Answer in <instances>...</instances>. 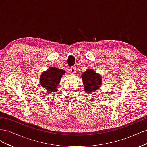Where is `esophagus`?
Here are the masks:
<instances>
[{"instance_id":"1","label":"esophagus","mask_w":147,"mask_h":147,"mask_svg":"<svg viewBox=\"0 0 147 147\" xmlns=\"http://www.w3.org/2000/svg\"><path fill=\"white\" fill-rule=\"evenodd\" d=\"M75 70H76V69H75L74 67H71L69 70V72L71 74H74L75 73Z\"/></svg>"}]
</instances>
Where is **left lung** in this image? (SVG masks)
I'll return each mask as SVG.
<instances>
[{
  "label": "left lung",
  "mask_w": 147,
  "mask_h": 147,
  "mask_svg": "<svg viewBox=\"0 0 147 147\" xmlns=\"http://www.w3.org/2000/svg\"><path fill=\"white\" fill-rule=\"evenodd\" d=\"M84 90L88 94L93 93L99 89L102 83L101 75L92 69H87L82 74Z\"/></svg>",
  "instance_id": "1"
}]
</instances>
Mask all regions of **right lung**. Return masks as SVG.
I'll list each match as a JSON object with an SVG mask.
<instances>
[{"label": "right lung", "instance_id": "add662e5", "mask_svg": "<svg viewBox=\"0 0 147 147\" xmlns=\"http://www.w3.org/2000/svg\"><path fill=\"white\" fill-rule=\"evenodd\" d=\"M65 74V71L63 69L51 67L42 73L40 77V83L47 91L56 92L58 90L57 86L59 84L61 77Z\"/></svg>", "mask_w": 147, "mask_h": 147}]
</instances>
